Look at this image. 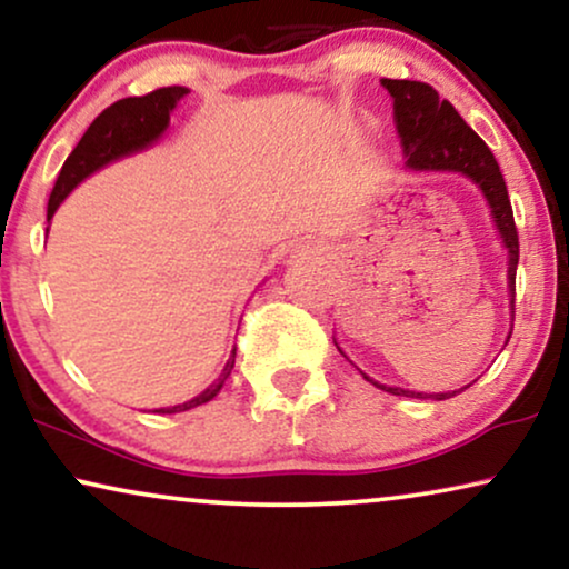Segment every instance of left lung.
<instances>
[{"label": "left lung", "mask_w": 569, "mask_h": 569, "mask_svg": "<svg viewBox=\"0 0 569 569\" xmlns=\"http://www.w3.org/2000/svg\"><path fill=\"white\" fill-rule=\"evenodd\" d=\"M392 96V117H396V130L400 134V146L406 153V169L411 171H458L473 181L487 197L491 218L499 231V239L507 249V289H510V307L515 309V270H518V229H515L512 206L507 197V184L495 153L487 142L466 124L463 117L456 111L450 101H442L439 93L427 82L419 80H382ZM512 336V332H510ZM507 336V340H510ZM338 346V343H336ZM340 351V348H338ZM363 375V372H361ZM363 380L377 385L380 390H388L392 396L406 398H431L445 400L456 392H416L403 388H388V385L375 382L372 377L363 375ZM473 385V382H471Z\"/></svg>", "instance_id": "obj_1"}]
</instances>
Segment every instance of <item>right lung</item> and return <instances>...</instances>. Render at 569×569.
<instances>
[{"label": "right lung", "mask_w": 569, "mask_h": 569, "mask_svg": "<svg viewBox=\"0 0 569 569\" xmlns=\"http://www.w3.org/2000/svg\"><path fill=\"white\" fill-rule=\"evenodd\" d=\"M189 93L187 88L171 86V88H158L148 96H132L121 98V101L111 103L109 109H103L93 119V124L88 127V132L82 134L78 146L67 158L62 171H59L57 184L51 189L49 208H47V221L57 213V208L62 206V200L80 184L82 179H88L90 173L103 169L106 163L119 161V158L138 153L153 146L169 127L171 111L177 109V103ZM233 361H237V348H233L229 361H226L223 372L218 380L210 385L208 390H202L200 396L187 400V403L169 406V408H156V413H179L197 408L208 400H213L221 392L223 382L229 380Z\"/></svg>", "instance_id": "add662e5"}]
</instances>
